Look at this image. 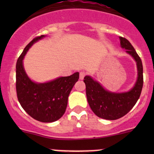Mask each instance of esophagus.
Segmentation results:
<instances>
[{
  "instance_id": "obj_1",
  "label": "esophagus",
  "mask_w": 154,
  "mask_h": 154,
  "mask_svg": "<svg viewBox=\"0 0 154 154\" xmlns=\"http://www.w3.org/2000/svg\"><path fill=\"white\" fill-rule=\"evenodd\" d=\"M85 72H79V79H84L85 76Z\"/></svg>"
}]
</instances>
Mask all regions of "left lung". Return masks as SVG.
<instances>
[{
	"mask_svg": "<svg viewBox=\"0 0 154 154\" xmlns=\"http://www.w3.org/2000/svg\"><path fill=\"white\" fill-rule=\"evenodd\" d=\"M120 45L135 59L137 69V79L132 89L124 93H113L106 90L91 76L84 77L86 95L90 107L98 117L115 120L122 117L132 109L137 101L143 85V64L131 43L126 38L119 37Z\"/></svg>",
	"mask_w": 154,
	"mask_h": 154,
	"instance_id": "1",
	"label": "left lung"
}]
</instances>
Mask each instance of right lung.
<instances>
[{"label":"right lung","mask_w":154,"mask_h":154,"mask_svg":"<svg viewBox=\"0 0 154 154\" xmlns=\"http://www.w3.org/2000/svg\"><path fill=\"white\" fill-rule=\"evenodd\" d=\"M45 37L41 35L33 39L19 57L16 66V89L19 102L31 117L42 122H53L65 113L68 97L78 81L79 72L44 83L35 82L29 78L23 59L29 48Z\"/></svg>","instance_id":"right-lung-1"}]
</instances>
